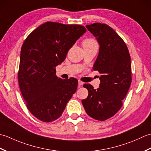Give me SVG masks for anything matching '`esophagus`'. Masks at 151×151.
Returning <instances> with one entry per match:
<instances>
[{
    "mask_svg": "<svg viewBox=\"0 0 151 151\" xmlns=\"http://www.w3.org/2000/svg\"><path fill=\"white\" fill-rule=\"evenodd\" d=\"M83 84H84V82L81 81H78V85H79V86H82Z\"/></svg>",
    "mask_w": 151,
    "mask_h": 151,
    "instance_id": "1",
    "label": "esophagus"
}]
</instances>
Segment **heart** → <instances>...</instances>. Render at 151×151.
Returning a JSON list of instances; mask_svg holds the SVG:
<instances>
[{
  "label": "heart",
  "mask_w": 151,
  "mask_h": 151,
  "mask_svg": "<svg viewBox=\"0 0 151 151\" xmlns=\"http://www.w3.org/2000/svg\"><path fill=\"white\" fill-rule=\"evenodd\" d=\"M95 41L93 40V39H86L85 40H84L83 41V46L85 47V46H88V45H92L93 43H95Z\"/></svg>",
  "instance_id": "heart-1"
}]
</instances>
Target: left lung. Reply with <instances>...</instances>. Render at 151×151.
<instances>
[{
  "instance_id": "1",
  "label": "left lung",
  "mask_w": 151,
  "mask_h": 151,
  "mask_svg": "<svg viewBox=\"0 0 151 151\" xmlns=\"http://www.w3.org/2000/svg\"><path fill=\"white\" fill-rule=\"evenodd\" d=\"M96 37L99 52L93 69L101 74V84L95 89L84 84L88 96L82 100L85 111L91 117L104 121L120 110L132 82L130 56L122 38L106 24L94 23L86 26Z\"/></svg>"
}]
</instances>
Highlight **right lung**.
Masks as SVG:
<instances>
[{
    "mask_svg": "<svg viewBox=\"0 0 151 151\" xmlns=\"http://www.w3.org/2000/svg\"><path fill=\"white\" fill-rule=\"evenodd\" d=\"M86 32L78 24L47 22L30 34L22 44L19 85L27 106L44 122L58 119L77 89L78 80L56 75V67Z\"/></svg>",
    "mask_w": 151,
    "mask_h": 151,
    "instance_id": "right-lung-1",
    "label": "right lung"
}]
</instances>
